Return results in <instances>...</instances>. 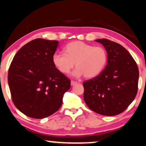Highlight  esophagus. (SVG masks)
<instances>
[{
	"instance_id": "1",
	"label": "esophagus",
	"mask_w": 146,
	"mask_h": 146,
	"mask_svg": "<svg viewBox=\"0 0 146 146\" xmlns=\"http://www.w3.org/2000/svg\"><path fill=\"white\" fill-rule=\"evenodd\" d=\"M78 84V82H74V81H71V86H75V84Z\"/></svg>"
}]
</instances>
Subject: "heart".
<instances>
[{"instance_id": "heart-1", "label": "heart", "mask_w": 146, "mask_h": 146, "mask_svg": "<svg viewBox=\"0 0 146 146\" xmlns=\"http://www.w3.org/2000/svg\"><path fill=\"white\" fill-rule=\"evenodd\" d=\"M65 53L56 52L52 57L54 65L61 73L67 74L75 66L72 75L75 78L84 76L93 78L104 69L108 61L106 50L82 41H73L65 47Z\"/></svg>"}]
</instances>
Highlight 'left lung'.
<instances>
[{
  "instance_id": "1",
  "label": "left lung",
  "mask_w": 146,
  "mask_h": 146,
  "mask_svg": "<svg viewBox=\"0 0 146 146\" xmlns=\"http://www.w3.org/2000/svg\"><path fill=\"white\" fill-rule=\"evenodd\" d=\"M108 53V62L98 76L84 82V99L96 113L112 116L126 110L136 96L139 70L132 56L118 43L96 39Z\"/></svg>"
}]
</instances>
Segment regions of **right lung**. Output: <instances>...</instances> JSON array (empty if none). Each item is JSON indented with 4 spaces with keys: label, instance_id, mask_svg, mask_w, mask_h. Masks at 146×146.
Instances as JSON below:
<instances>
[{
    "label": "right lung",
    "instance_id": "add662e5",
    "mask_svg": "<svg viewBox=\"0 0 146 146\" xmlns=\"http://www.w3.org/2000/svg\"><path fill=\"white\" fill-rule=\"evenodd\" d=\"M58 41L35 38L21 47L8 72L12 101L20 111L36 119L59 110L71 81L54 65Z\"/></svg>",
    "mask_w": 146,
    "mask_h": 146
}]
</instances>
